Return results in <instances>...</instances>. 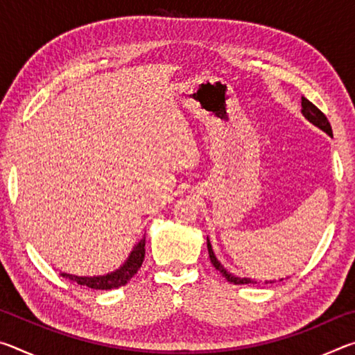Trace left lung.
I'll return each instance as SVG.
<instances>
[{
    "instance_id": "obj_1",
    "label": "left lung",
    "mask_w": 355,
    "mask_h": 355,
    "mask_svg": "<svg viewBox=\"0 0 355 355\" xmlns=\"http://www.w3.org/2000/svg\"><path fill=\"white\" fill-rule=\"evenodd\" d=\"M300 105H302V114L305 117H307L311 123L316 125L318 128H321L322 131H326V133L329 136H332V127H330L329 120L327 117L324 116V112L321 110H318V107L311 103L310 100H307L305 97H302V101H300ZM207 248H208V254H209V260H211L213 266L218 269V271L224 275V277L227 279V282H230V284H235V285H248V284H257V282H254L252 279H241V277H236V275H233L227 271V269L222 266V264L219 263L218 258L214 257V252L211 249V244H209V241H207ZM268 284V282H266ZM271 284H274V282H271Z\"/></svg>"
}]
</instances>
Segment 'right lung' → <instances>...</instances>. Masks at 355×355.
<instances>
[{
	"label": "right lung",
	"instance_id": "right-lung-1",
	"mask_svg": "<svg viewBox=\"0 0 355 355\" xmlns=\"http://www.w3.org/2000/svg\"><path fill=\"white\" fill-rule=\"evenodd\" d=\"M144 257H146V238L141 239L139 244H137L135 250L131 252L127 263H125L120 269H117L116 272L98 275V277H78V275L64 272L62 277L71 282H76L78 285L94 288V290H112V288H119L128 284V280L133 277L142 266Z\"/></svg>",
	"mask_w": 355,
	"mask_h": 355
}]
</instances>
